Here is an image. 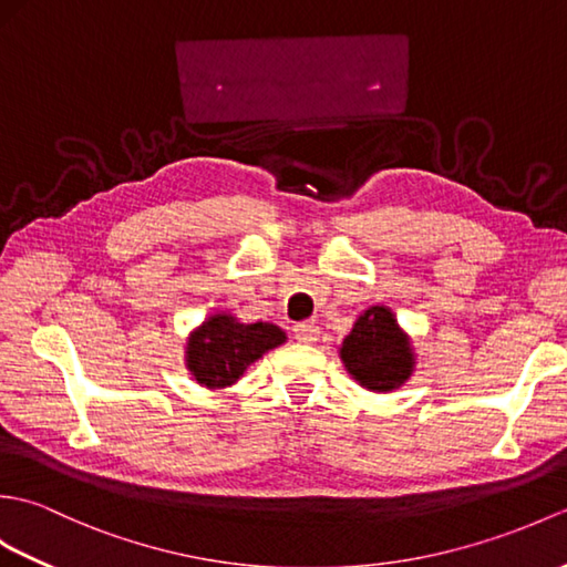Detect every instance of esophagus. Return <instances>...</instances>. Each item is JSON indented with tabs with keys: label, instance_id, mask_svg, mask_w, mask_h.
<instances>
[{
	"label": "esophagus",
	"instance_id": "1",
	"mask_svg": "<svg viewBox=\"0 0 567 567\" xmlns=\"http://www.w3.org/2000/svg\"><path fill=\"white\" fill-rule=\"evenodd\" d=\"M295 339H297V343H305V346L317 343L319 327H317V323H311V321L297 323V327H295Z\"/></svg>",
	"mask_w": 567,
	"mask_h": 567
}]
</instances>
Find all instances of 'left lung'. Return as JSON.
Wrapping results in <instances>:
<instances>
[{
  "label": "left lung",
  "instance_id": "obj_1",
  "mask_svg": "<svg viewBox=\"0 0 567 567\" xmlns=\"http://www.w3.org/2000/svg\"><path fill=\"white\" fill-rule=\"evenodd\" d=\"M339 355L360 388L392 392L412 378L416 355L412 341L396 323L392 309L375 305L365 309L346 336Z\"/></svg>",
  "mask_w": 567,
  "mask_h": 567
}]
</instances>
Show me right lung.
Masks as SVG:
<instances>
[{
  "label": "right lung",
  "instance_id": "obj_1",
  "mask_svg": "<svg viewBox=\"0 0 567 567\" xmlns=\"http://www.w3.org/2000/svg\"><path fill=\"white\" fill-rule=\"evenodd\" d=\"M285 341V331L275 323H244L234 315L216 311L189 333L185 365L202 388L224 390L244 378L248 365Z\"/></svg>",
  "mask_w": 567,
  "mask_h": 567
}]
</instances>
